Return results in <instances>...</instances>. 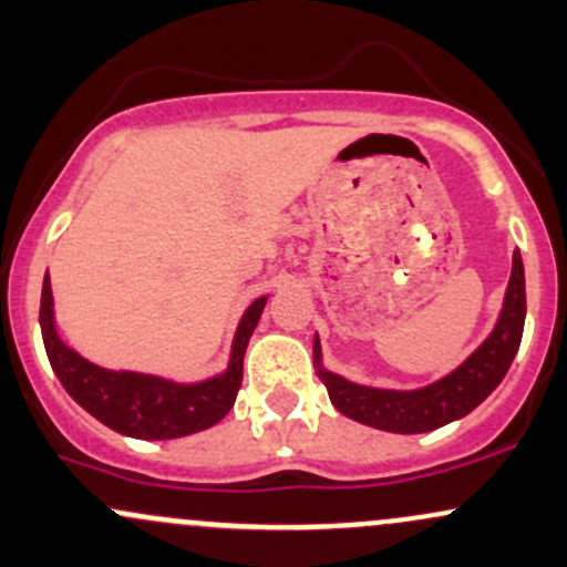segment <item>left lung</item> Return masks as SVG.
Returning a JSON list of instances; mask_svg holds the SVG:
<instances>
[{
    "label": "left lung",
    "mask_w": 567,
    "mask_h": 567,
    "mask_svg": "<svg viewBox=\"0 0 567 567\" xmlns=\"http://www.w3.org/2000/svg\"><path fill=\"white\" fill-rule=\"evenodd\" d=\"M525 312V266H522L519 250H514L512 277H508L495 328L450 374L414 390L371 388V384L350 382L347 377L326 369L320 336L315 333L317 377L328 388L333 406L360 425L388 433L435 431V427L450 425L460 416L474 412L478 403L503 382L508 365L516 358V350H519Z\"/></svg>",
    "instance_id": "left-lung-1"
}]
</instances>
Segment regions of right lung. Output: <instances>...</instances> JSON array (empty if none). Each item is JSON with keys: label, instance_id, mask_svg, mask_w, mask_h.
I'll return each mask as SVG.
<instances>
[{"label": "right lung", "instance_id": "1", "mask_svg": "<svg viewBox=\"0 0 567 567\" xmlns=\"http://www.w3.org/2000/svg\"><path fill=\"white\" fill-rule=\"evenodd\" d=\"M266 301L269 296L255 298L241 315L226 369L198 382H174V379L142 374V371H112L72 350L55 326L51 274L42 279L40 328L48 360L74 403H80L85 412L115 433L145 441H166L207 431L231 412L241 388V363H245L247 344L264 315Z\"/></svg>", "mask_w": 567, "mask_h": 567}]
</instances>
